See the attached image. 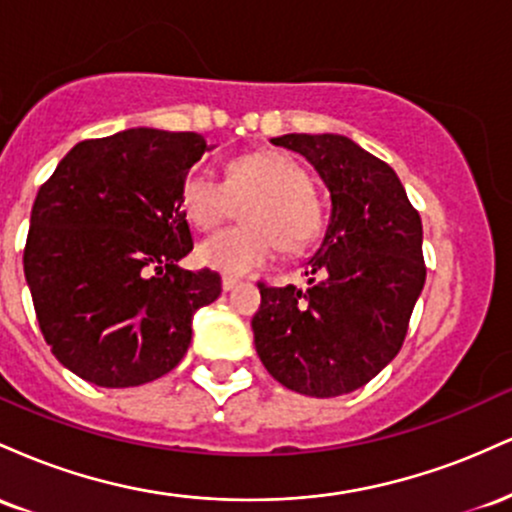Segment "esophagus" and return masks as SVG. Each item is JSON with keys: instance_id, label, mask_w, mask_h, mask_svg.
<instances>
[{"instance_id": "esophagus-1", "label": "esophagus", "mask_w": 512, "mask_h": 512, "mask_svg": "<svg viewBox=\"0 0 512 512\" xmlns=\"http://www.w3.org/2000/svg\"><path fill=\"white\" fill-rule=\"evenodd\" d=\"M240 284V279H236V276H223V279H221V286H223V291H233V289H236V286Z\"/></svg>"}]
</instances>
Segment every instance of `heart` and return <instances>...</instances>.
Wrapping results in <instances>:
<instances>
[{"label":"heart","mask_w":512,"mask_h":512,"mask_svg":"<svg viewBox=\"0 0 512 512\" xmlns=\"http://www.w3.org/2000/svg\"><path fill=\"white\" fill-rule=\"evenodd\" d=\"M180 204L199 231L221 226L243 207V226L216 233L197 248L204 267L231 276L262 267L276 245L286 255L313 248L327 223L308 168L276 149L231 158L223 182L195 170L182 180Z\"/></svg>","instance_id":"b5f03b06"}]
</instances>
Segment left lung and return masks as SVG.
<instances>
[{
  "label": "left lung",
  "instance_id": "obj_1",
  "mask_svg": "<svg viewBox=\"0 0 512 512\" xmlns=\"http://www.w3.org/2000/svg\"><path fill=\"white\" fill-rule=\"evenodd\" d=\"M272 144L313 163L330 190L332 221L305 269L308 286L257 281V356L293 392L346 395L402 349L426 281L421 216L395 170L351 139L284 134Z\"/></svg>",
  "mask_w": 512,
  "mask_h": 512
}]
</instances>
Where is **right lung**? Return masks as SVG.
Segmentation results:
<instances>
[{
    "label": "right lung",
    "mask_w": 512,
    "mask_h": 512,
    "mask_svg": "<svg viewBox=\"0 0 512 512\" xmlns=\"http://www.w3.org/2000/svg\"><path fill=\"white\" fill-rule=\"evenodd\" d=\"M204 151L197 132L125 129L79 142L40 185L23 272L50 351L88 383L170 373L195 310L219 298V274L178 267L192 250L180 187Z\"/></svg>",
    "instance_id": "right-lung-1"
}]
</instances>
